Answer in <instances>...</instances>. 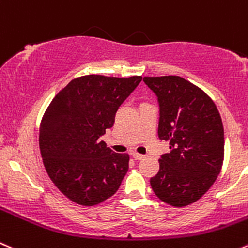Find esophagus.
I'll use <instances>...</instances> for the list:
<instances>
[{"instance_id":"1","label":"esophagus","mask_w":248,"mask_h":248,"mask_svg":"<svg viewBox=\"0 0 248 248\" xmlns=\"http://www.w3.org/2000/svg\"><path fill=\"white\" fill-rule=\"evenodd\" d=\"M131 155H133V158L134 159H136V161H140V159L145 158V155H140V153H131Z\"/></svg>"}]
</instances>
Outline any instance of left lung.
<instances>
[{
    "label": "left lung",
    "mask_w": 248,
    "mask_h": 248,
    "mask_svg": "<svg viewBox=\"0 0 248 248\" xmlns=\"http://www.w3.org/2000/svg\"><path fill=\"white\" fill-rule=\"evenodd\" d=\"M159 107L158 138L170 152L159 158L150 183L159 200L174 207L196 202L219 175L224 158V129L213 101L181 77H145Z\"/></svg>",
    "instance_id": "obj_1"
}]
</instances>
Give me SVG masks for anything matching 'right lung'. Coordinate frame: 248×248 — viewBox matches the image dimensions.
<instances>
[{
    "instance_id": "1",
    "label": "right lung",
    "mask_w": 248,
    "mask_h": 248,
    "mask_svg": "<svg viewBox=\"0 0 248 248\" xmlns=\"http://www.w3.org/2000/svg\"><path fill=\"white\" fill-rule=\"evenodd\" d=\"M142 80L86 75L72 80L49 103L40 128L45 168L61 192L81 206L113 196L129 169L128 153L100 140Z\"/></svg>"
}]
</instances>
